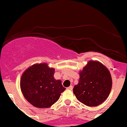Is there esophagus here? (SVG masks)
Wrapping results in <instances>:
<instances>
[{
  "instance_id": "obj_1",
  "label": "esophagus",
  "mask_w": 127,
  "mask_h": 127,
  "mask_svg": "<svg viewBox=\"0 0 127 127\" xmlns=\"http://www.w3.org/2000/svg\"><path fill=\"white\" fill-rule=\"evenodd\" d=\"M67 90H73V86H71V85L70 86H69L68 88H67Z\"/></svg>"
}]
</instances>
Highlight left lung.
Masks as SVG:
<instances>
[{"instance_id": "1", "label": "left lung", "mask_w": 127, "mask_h": 127, "mask_svg": "<svg viewBox=\"0 0 127 127\" xmlns=\"http://www.w3.org/2000/svg\"><path fill=\"white\" fill-rule=\"evenodd\" d=\"M112 86V76L107 67L98 61H90L80 72V80L73 93L84 105L96 106L106 100Z\"/></svg>"}]
</instances>
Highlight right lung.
<instances>
[{
  "label": "right lung",
  "instance_id": "obj_1",
  "mask_svg": "<svg viewBox=\"0 0 127 127\" xmlns=\"http://www.w3.org/2000/svg\"><path fill=\"white\" fill-rule=\"evenodd\" d=\"M54 71L47 63L35 64L22 74L20 81L21 92L34 106L50 107L66 90L61 80L54 79Z\"/></svg>",
  "mask_w": 127,
  "mask_h": 127
}]
</instances>
